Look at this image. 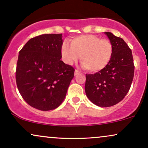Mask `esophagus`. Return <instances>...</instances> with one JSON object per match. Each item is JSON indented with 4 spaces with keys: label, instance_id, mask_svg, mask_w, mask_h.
Listing matches in <instances>:
<instances>
[{
    "label": "esophagus",
    "instance_id": "esophagus-1",
    "mask_svg": "<svg viewBox=\"0 0 148 148\" xmlns=\"http://www.w3.org/2000/svg\"><path fill=\"white\" fill-rule=\"evenodd\" d=\"M79 72L78 70H75L74 71V76H77V75H79Z\"/></svg>",
    "mask_w": 148,
    "mask_h": 148
}]
</instances>
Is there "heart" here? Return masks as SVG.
Wrapping results in <instances>:
<instances>
[{
	"label": "heart",
	"instance_id": "heart-1",
	"mask_svg": "<svg viewBox=\"0 0 148 148\" xmlns=\"http://www.w3.org/2000/svg\"><path fill=\"white\" fill-rule=\"evenodd\" d=\"M71 45L64 42L61 46V55L67 64H71L79 59L88 72L103 71L111 62L113 47L111 41L95 35H80L73 37Z\"/></svg>",
	"mask_w": 148,
	"mask_h": 148
}]
</instances>
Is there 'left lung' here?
<instances>
[{"label":"left lung","instance_id":"8db88e82","mask_svg":"<svg viewBox=\"0 0 148 148\" xmlns=\"http://www.w3.org/2000/svg\"><path fill=\"white\" fill-rule=\"evenodd\" d=\"M104 34L113 45V56L103 71L86 74L85 91L92 103L100 107H109L122 101L130 90L134 64L132 50L126 42L110 32Z\"/></svg>","mask_w":148,"mask_h":148}]
</instances>
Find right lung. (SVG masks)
<instances>
[{
	"label": "right lung",
	"instance_id": "obj_1",
	"mask_svg": "<svg viewBox=\"0 0 148 148\" xmlns=\"http://www.w3.org/2000/svg\"><path fill=\"white\" fill-rule=\"evenodd\" d=\"M62 34L28 40L18 53L16 82L23 99L40 111L56 108L65 98L74 69L60 60Z\"/></svg>",
	"mask_w": 148,
	"mask_h": 148
}]
</instances>
